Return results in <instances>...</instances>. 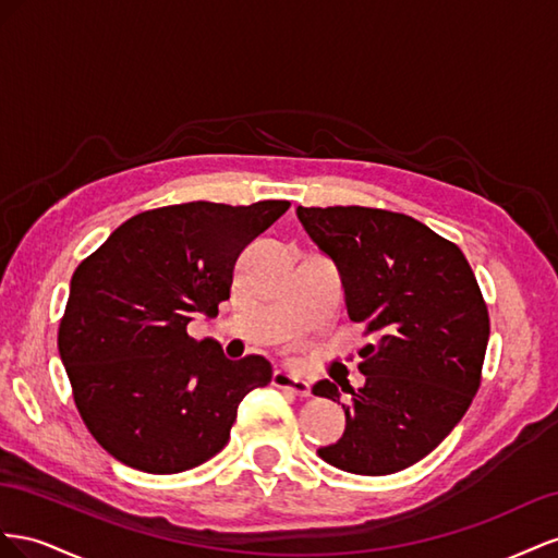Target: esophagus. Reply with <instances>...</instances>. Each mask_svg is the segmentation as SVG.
<instances>
[{
    "label": "esophagus",
    "instance_id": "esophagus-1",
    "mask_svg": "<svg viewBox=\"0 0 558 558\" xmlns=\"http://www.w3.org/2000/svg\"><path fill=\"white\" fill-rule=\"evenodd\" d=\"M270 384H274L276 388L290 390V392H294V395H299V397H308V395H311V384H308L306 378L294 376V374L282 372V369H276V372H274V378H270Z\"/></svg>",
    "mask_w": 558,
    "mask_h": 558
}]
</instances>
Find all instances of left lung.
Here are the masks:
<instances>
[{"label": "left lung", "instance_id": "obj_1", "mask_svg": "<svg viewBox=\"0 0 558 558\" xmlns=\"http://www.w3.org/2000/svg\"><path fill=\"white\" fill-rule=\"evenodd\" d=\"M296 217L337 264L350 320L374 333L343 437L317 456L353 474L400 472L439 447L480 390L490 333L480 284L458 245L409 215L299 205ZM313 392L341 397L327 378Z\"/></svg>", "mask_w": 558, "mask_h": 558}]
</instances>
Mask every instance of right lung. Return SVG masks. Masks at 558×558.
I'll use <instances>...</instances> for the list:
<instances>
[{
	"label": "right lung",
	"instance_id": "add662e5",
	"mask_svg": "<svg viewBox=\"0 0 558 558\" xmlns=\"http://www.w3.org/2000/svg\"><path fill=\"white\" fill-rule=\"evenodd\" d=\"M290 201H194L140 213L76 266L60 360L88 433L123 465L174 474L227 447L238 404L270 384L262 355L227 360L186 333L231 294L238 254Z\"/></svg>",
	"mask_w": 558,
	"mask_h": 558
}]
</instances>
